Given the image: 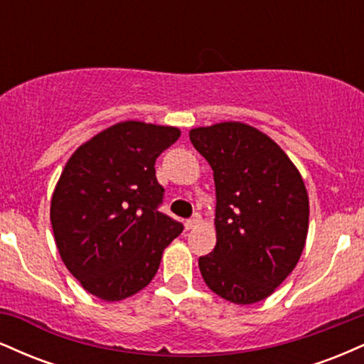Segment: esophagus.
Instances as JSON below:
<instances>
[{
	"label": "esophagus",
	"mask_w": 364,
	"mask_h": 364,
	"mask_svg": "<svg viewBox=\"0 0 364 364\" xmlns=\"http://www.w3.org/2000/svg\"><path fill=\"white\" fill-rule=\"evenodd\" d=\"M200 220H202V217H200V214H195L193 217H191V219H188L186 223H185L186 229H193V228H196V225L200 224Z\"/></svg>",
	"instance_id": "34e87169"
}]
</instances>
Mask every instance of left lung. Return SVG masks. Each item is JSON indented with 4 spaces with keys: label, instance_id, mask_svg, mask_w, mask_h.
Instances as JSON below:
<instances>
[{
    "label": "left lung",
    "instance_id": "8db88e82",
    "mask_svg": "<svg viewBox=\"0 0 364 364\" xmlns=\"http://www.w3.org/2000/svg\"><path fill=\"white\" fill-rule=\"evenodd\" d=\"M215 183L214 252L198 258L208 289L235 304L269 298L294 270L310 202L298 168L269 135L240 121L190 129Z\"/></svg>",
    "mask_w": 364,
    "mask_h": 364
}]
</instances>
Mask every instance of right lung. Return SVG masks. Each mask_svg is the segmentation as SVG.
<instances>
[{
    "label": "right lung",
    "mask_w": 364,
    "mask_h": 364,
    "mask_svg": "<svg viewBox=\"0 0 364 364\" xmlns=\"http://www.w3.org/2000/svg\"><path fill=\"white\" fill-rule=\"evenodd\" d=\"M179 128L121 121L82 144L51 198V224L66 269L90 294L121 301L149 286L183 225L157 210L164 188L156 161Z\"/></svg>",
    "instance_id": "obj_1"
}]
</instances>
